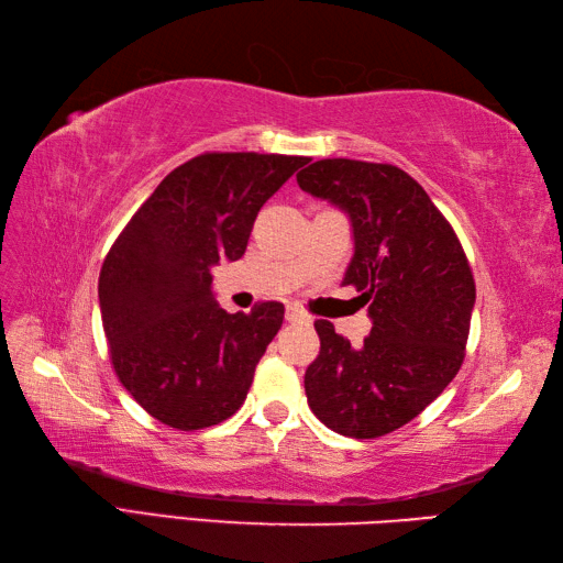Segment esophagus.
<instances>
[{"instance_id": "obj_1", "label": "esophagus", "mask_w": 563, "mask_h": 563, "mask_svg": "<svg viewBox=\"0 0 563 563\" xmlns=\"http://www.w3.org/2000/svg\"><path fill=\"white\" fill-rule=\"evenodd\" d=\"M285 319H288V321H307V314L297 305H288V309H285Z\"/></svg>"}]
</instances>
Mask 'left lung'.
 Instances as JSON below:
<instances>
[{
  "instance_id": "1",
  "label": "left lung",
  "mask_w": 563,
  "mask_h": 563,
  "mask_svg": "<svg viewBox=\"0 0 563 563\" xmlns=\"http://www.w3.org/2000/svg\"><path fill=\"white\" fill-rule=\"evenodd\" d=\"M297 184L349 218L353 256L341 285H355L373 321L361 349L317 321L307 404L333 433L387 435L457 375L476 300L470 263L433 200L397 166L321 159Z\"/></svg>"
}]
</instances>
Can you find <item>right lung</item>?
<instances>
[{"label":"right lung","mask_w":563,"mask_h":563,"mask_svg":"<svg viewBox=\"0 0 563 563\" xmlns=\"http://www.w3.org/2000/svg\"><path fill=\"white\" fill-rule=\"evenodd\" d=\"M307 162L200 154L166 176L115 239L99 278L103 331L118 379L157 421L200 430L244 404L285 307L227 314L212 268L244 256L263 202Z\"/></svg>","instance_id":"1"}]
</instances>
